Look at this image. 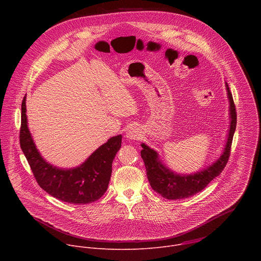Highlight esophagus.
Returning <instances> with one entry per match:
<instances>
[{"instance_id":"obj_1","label":"esophagus","mask_w":261,"mask_h":261,"mask_svg":"<svg viewBox=\"0 0 261 261\" xmlns=\"http://www.w3.org/2000/svg\"><path fill=\"white\" fill-rule=\"evenodd\" d=\"M125 137L128 140H139L142 137V129L138 126H130L125 132Z\"/></svg>"}]
</instances>
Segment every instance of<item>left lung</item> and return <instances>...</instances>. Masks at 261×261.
<instances>
[{"mask_svg":"<svg viewBox=\"0 0 261 261\" xmlns=\"http://www.w3.org/2000/svg\"><path fill=\"white\" fill-rule=\"evenodd\" d=\"M227 97L229 100V128L226 144L220 156L207 168L193 174H178L169 169L162 160L158 151L150 149L146 144H142V159L144 160L149 185L153 191L169 200L186 199L201 192L208 184L219 176L228 162L233 136L236 128V110L232 94L228 84L225 82Z\"/></svg>","mask_w":261,"mask_h":261,"instance_id":"8db88e82","label":"left lung"}]
</instances>
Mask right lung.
Returning <instances> with one entry per match:
<instances>
[{"mask_svg":"<svg viewBox=\"0 0 261 261\" xmlns=\"http://www.w3.org/2000/svg\"><path fill=\"white\" fill-rule=\"evenodd\" d=\"M26 96L22 101L20 145L39 186L52 197L75 205L98 200L107 192L112 176L113 159L121 147L122 136H114L95 149L81 165L58 168L40 153L28 127Z\"/></svg>","mask_w":261,"mask_h":261,"instance_id":"1","label":"right lung"}]
</instances>
